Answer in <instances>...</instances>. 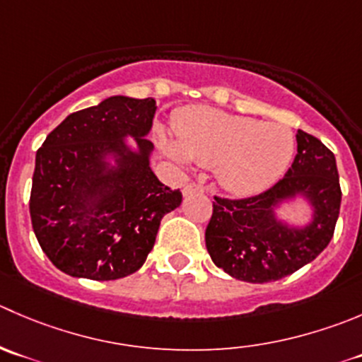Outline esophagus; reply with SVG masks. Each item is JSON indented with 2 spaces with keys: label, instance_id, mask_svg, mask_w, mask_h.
<instances>
[{
  "label": "esophagus",
  "instance_id": "34e87169",
  "mask_svg": "<svg viewBox=\"0 0 362 362\" xmlns=\"http://www.w3.org/2000/svg\"><path fill=\"white\" fill-rule=\"evenodd\" d=\"M196 192H203V187L198 184H189L187 187L184 189V196H191V194H196Z\"/></svg>",
  "mask_w": 362,
  "mask_h": 362
}]
</instances>
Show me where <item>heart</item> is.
<instances>
[{"label":"heart","instance_id":"b5f03b06","mask_svg":"<svg viewBox=\"0 0 362 362\" xmlns=\"http://www.w3.org/2000/svg\"><path fill=\"white\" fill-rule=\"evenodd\" d=\"M175 136L178 145L163 143L168 156L178 163L191 159L199 166H216L221 185L242 196L276 184L296 152V134L286 125L209 107L178 118Z\"/></svg>","mask_w":362,"mask_h":362}]
</instances>
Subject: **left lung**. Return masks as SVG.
<instances>
[{
  "label": "left lung",
  "mask_w": 362,
  "mask_h": 362,
  "mask_svg": "<svg viewBox=\"0 0 362 362\" xmlns=\"http://www.w3.org/2000/svg\"><path fill=\"white\" fill-rule=\"evenodd\" d=\"M303 199L312 214L290 225L275 212ZM341 205L334 153L315 136L297 132V156L283 180L244 199L217 198L205 231L210 258L231 278L270 283L313 262L334 235Z\"/></svg>",
  "instance_id": "1"
}]
</instances>
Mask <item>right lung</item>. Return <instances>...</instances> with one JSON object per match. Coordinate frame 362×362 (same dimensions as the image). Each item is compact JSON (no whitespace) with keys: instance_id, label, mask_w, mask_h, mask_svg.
<instances>
[{"instance_id":"obj_1","label":"right lung","mask_w":362,"mask_h":362,"mask_svg":"<svg viewBox=\"0 0 362 362\" xmlns=\"http://www.w3.org/2000/svg\"><path fill=\"white\" fill-rule=\"evenodd\" d=\"M156 99L115 95L69 115L35 157L30 216L52 265L72 278L132 274L182 192L159 182L146 139ZM127 137L135 139L132 147Z\"/></svg>"}]
</instances>
